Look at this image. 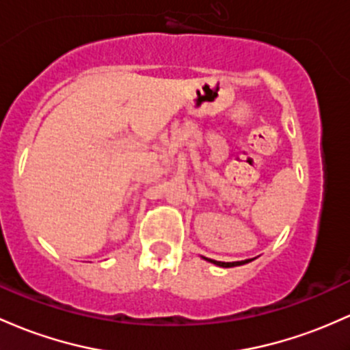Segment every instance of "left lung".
<instances>
[{
  "label": "left lung",
  "mask_w": 350,
  "mask_h": 350,
  "mask_svg": "<svg viewBox=\"0 0 350 350\" xmlns=\"http://www.w3.org/2000/svg\"><path fill=\"white\" fill-rule=\"evenodd\" d=\"M202 259H206L207 262L211 264H216L219 267H236V266H243V264L251 262L252 259H245V260H236V262H221V260H214V259H207V257L202 256Z\"/></svg>",
  "instance_id": "1"
}]
</instances>
